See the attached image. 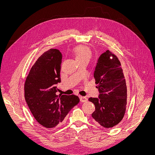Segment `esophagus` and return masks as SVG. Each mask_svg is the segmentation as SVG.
Segmentation results:
<instances>
[{
    "label": "esophagus",
    "mask_w": 155,
    "mask_h": 155,
    "mask_svg": "<svg viewBox=\"0 0 155 155\" xmlns=\"http://www.w3.org/2000/svg\"><path fill=\"white\" fill-rule=\"evenodd\" d=\"M80 101L82 102H85L88 101V99L86 97H83V96H80Z\"/></svg>",
    "instance_id": "esophagus-1"
}]
</instances>
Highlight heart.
<instances>
[{"instance_id": "heart-1", "label": "heart", "mask_w": 155, "mask_h": 155, "mask_svg": "<svg viewBox=\"0 0 155 155\" xmlns=\"http://www.w3.org/2000/svg\"><path fill=\"white\" fill-rule=\"evenodd\" d=\"M73 53L78 63L82 61L88 62L92 56V52L91 48L84 45L76 46L73 49Z\"/></svg>"}]
</instances>
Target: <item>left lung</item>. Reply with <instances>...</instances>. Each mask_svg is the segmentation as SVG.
Here are the masks:
<instances>
[{"label": "left lung", "instance_id": "8db88e82", "mask_svg": "<svg viewBox=\"0 0 155 155\" xmlns=\"http://www.w3.org/2000/svg\"><path fill=\"white\" fill-rule=\"evenodd\" d=\"M94 77L100 94L88 99L95 107L92 117L101 126L112 127L123 119L127 105L126 80L117 57L109 50L102 53Z\"/></svg>", "mask_w": 155, "mask_h": 155}]
</instances>
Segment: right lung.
I'll use <instances>...</instances> for the list:
<instances>
[{
  "mask_svg": "<svg viewBox=\"0 0 155 155\" xmlns=\"http://www.w3.org/2000/svg\"><path fill=\"white\" fill-rule=\"evenodd\" d=\"M61 59L57 49L45 52L31 68L24 84V97L32 114L46 128L61 123L80 101L75 95H56V84L61 82Z\"/></svg>",
  "mask_w": 155,
  "mask_h": 155,
  "instance_id": "1",
  "label": "right lung"
}]
</instances>
